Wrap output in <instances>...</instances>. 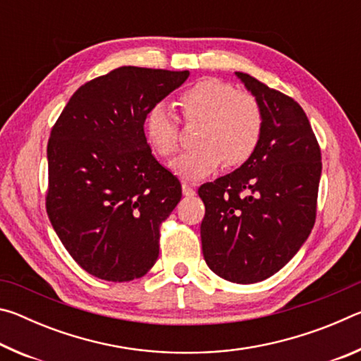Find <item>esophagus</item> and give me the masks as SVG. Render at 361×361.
<instances>
[{"instance_id": "esophagus-1", "label": "esophagus", "mask_w": 361, "mask_h": 361, "mask_svg": "<svg viewBox=\"0 0 361 361\" xmlns=\"http://www.w3.org/2000/svg\"><path fill=\"white\" fill-rule=\"evenodd\" d=\"M183 194L186 195V197H192V195H195V191L194 188L191 185H188V183H183Z\"/></svg>"}]
</instances>
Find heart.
Here are the masks:
<instances>
[{
	"label": "heart",
	"mask_w": 361,
	"mask_h": 361,
	"mask_svg": "<svg viewBox=\"0 0 361 361\" xmlns=\"http://www.w3.org/2000/svg\"><path fill=\"white\" fill-rule=\"evenodd\" d=\"M178 105L185 118L200 121L194 148L183 151L169 164L170 172L186 181L202 180L226 161L240 166L259 145L264 116L258 99L239 92L231 82L215 78L200 79L183 90ZM146 142L156 154L172 156L178 148V129L166 103H154L145 114Z\"/></svg>",
	"instance_id": "1"
}]
</instances>
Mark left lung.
I'll return each instance as SVG.
<instances>
[{"mask_svg": "<svg viewBox=\"0 0 361 361\" xmlns=\"http://www.w3.org/2000/svg\"><path fill=\"white\" fill-rule=\"evenodd\" d=\"M235 76L264 116L259 145L234 170L199 188L205 205L200 239L207 266L234 283L279 272L307 240L315 223L322 156L298 103L247 73Z\"/></svg>", "mask_w": 361, "mask_h": 361, "instance_id": "1", "label": "left lung"}]
</instances>
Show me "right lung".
I'll return each instance as SVG.
<instances>
[{
  "label": "right lung",
  "mask_w": 361,
  "mask_h": 361,
  "mask_svg": "<svg viewBox=\"0 0 361 361\" xmlns=\"http://www.w3.org/2000/svg\"><path fill=\"white\" fill-rule=\"evenodd\" d=\"M188 78L121 66L81 85L52 127L47 215L73 259L102 280L130 282L157 261L159 224L181 185L151 154L143 122Z\"/></svg>",
  "instance_id": "add662e5"
}]
</instances>
